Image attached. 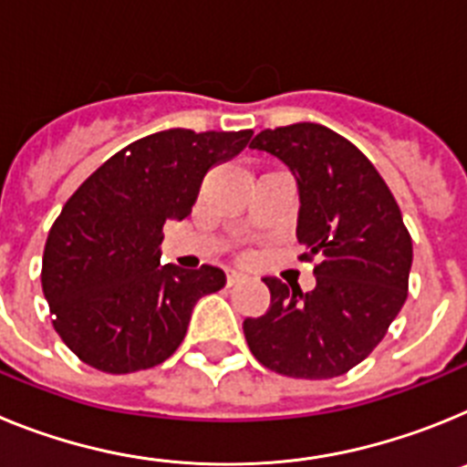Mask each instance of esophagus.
I'll return each instance as SVG.
<instances>
[{
  "instance_id": "esophagus-1",
  "label": "esophagus",
  "mask_w": 467,
  "mask_h": 467,
  "mask_svg": "<svg viewBox=\"0 0 467 467\" xmlns=\"http://www.w3.org/2000/svg\"><path fill=\"white\" fill-rule=\"evenodd\" d=\"M243 278H245V274H243V271H238V269H229V271H226V283H229V285L241 283Z\"/></svg>"
}]
</instances>
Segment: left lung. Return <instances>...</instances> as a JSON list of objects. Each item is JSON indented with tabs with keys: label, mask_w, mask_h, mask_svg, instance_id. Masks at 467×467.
Segmentation results:
<instances>
[{
	"label": "left lung",
	"mask_w": 467,
	"mask_h": 467,
	"mask_svg": "<svg viewBox=\"0 0 467 467\" xmlns=\"http://www.w3.org/2000/svg\"><path fill=\"white\" fill-rule=\"evenodd\" d=\"M250 147L295 175L301 259L317 264L311 292L264 278L271 306L245 317L247 346L285 377H341L377 348L407 299L410 231L372 161L329 128L292 123L262 130Z\"/></svg>",
	"instance_id": "8db88e82"
}]
</instances>
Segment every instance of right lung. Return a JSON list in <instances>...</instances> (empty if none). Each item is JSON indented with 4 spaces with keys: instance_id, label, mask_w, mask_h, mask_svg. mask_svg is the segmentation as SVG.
<instances>
[{
    "instance_id": "obj_1",
    "label": "right lung",
    "mask_w": 467,
    "mask_h": 467,
    "mask_svg": "<svg viewBox=\"0 0 467 467\" xmlns=\"http://www.w3.org/2000/svg\"><path fill=\"white\" fill-rule=\"evenodd\" d=\"M253 130L171 128L135 140L69 196L48 231L41 290L74 356L107 374L150 369L182 344L217 266L161 264L163 224L184 220L205 172L245 150Z\"/></svg>"
}]
</instances>
